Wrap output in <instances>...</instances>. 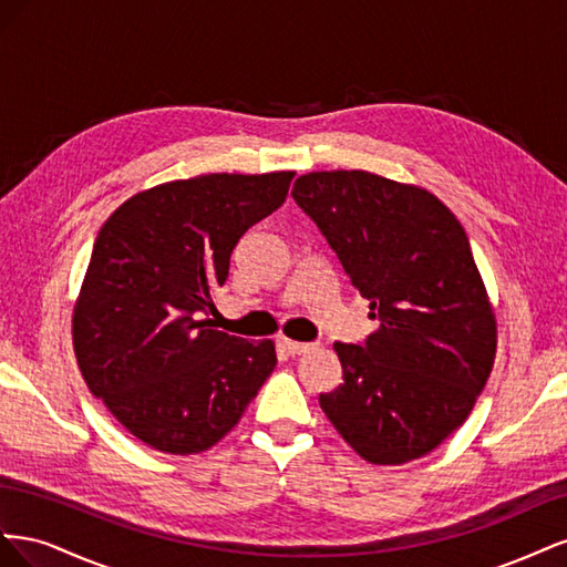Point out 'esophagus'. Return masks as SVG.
Masks as SVG:
<instances>
[{
    "mask_svg": "<svg viewBox=\"0 0 567 567\" xmlns=\"http://www.w3.org/2000/svg\"><path fill=\"white\" fill-rule=\"evenodd\" d=\"M281 346L290 352V354H302V352H310L315 346L312 342H298V340H290V338H281Z\"/></svg>",
    "mask_w": 567,
    "mask_h": 567,
    "instance_id": "34e87169",
    "label": "esophagus"
}]
</instances>
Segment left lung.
I'll return each mask as SVG.
<instances>
[{"label": "left lung", "instance_id": "8db88e82", "mask_svg": "<svg viewBox=\"0 0 567 567\" xmlns=\"http://www.w3.org/2000/svg\"><path fill=\"white\" fill-rule=\"evenodd\" d=\"M293 198L381 321L364 346H333L342 383L319 394L323 414L375 466L431 454L468 419L496 354L466 231L431 192L367 169L302 175Z\"/></svg>", "mask_w": 567, "mask_h": 567}]
</instances>
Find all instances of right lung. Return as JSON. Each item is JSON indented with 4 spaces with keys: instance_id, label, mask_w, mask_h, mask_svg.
I'll return each mask as SVG.
<instances>
[{
    "instance_id": "obj_1",
    "label": "right lung",
    "mask_w": 567,
    "mask_h": 567,
    "mask_svg": "<svg viewBox=\"0 0 567 567\" xmlns=\"http://www.w3.org/2000/svg\"><path fill=\"white\" fill-rule=\"evenodd\" d=\"M296 173L200 175L127 198L101 227L73 307L82 379L151 450L198 454L241 421L277 367L274 340H244L200 319L255 221Z\"/></svg>"
}]
</instances>
